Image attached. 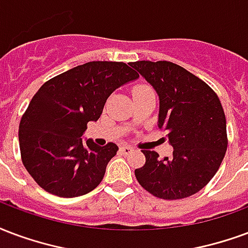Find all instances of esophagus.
<instances>
[{"label": "esophagus", "mask_w": 248, "mask_h": 248, "mask_svg": "<svg viewBox=\"0 0 248 248\" xmlns=\"http://www.w3.org/2000/svg\"><path fill=\"white\" fill-rule=\"evenodd\" d=\"M134 148L131 147V146H122L121 147V152L122 154H124V155H127V154H130V152H133Z\"/></svg>", "instance_id": "obj_1"}]
</instances>
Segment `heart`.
<instances>
[{
    "label": "heart",
    "instance_id": "obj_1",
    "mask_svg": "<svg viewBox=\"0 0 248 248\" xmlns=\"http://www.w3.org/2000/svg\"><path fill=\"white\" fill-rule=\"evenodd\" d=\"M147 92H154L152 88L147 84H138L133 88V96H137V94H142V93H147Z\"/></svg>",
    "mask_w": 248,
    "mask_h": 248
}]
</instances>
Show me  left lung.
<instances>
[{
    "label": "left lung",
    "mask_w": 248,
    "mask_h": 248,
    "mask_svg": "<svg viewBox=\"0 0 248 248\" xmlns=\"http://www.w3.org/2000/svg\"><path fill=\"white\" fill-rule=\"evenodd\" d=\"M159 94L157 127L173 147L170 156L142 150L144 166L135 177L152 196L181 200L202 189L217 173L227 150L226 117L217 93L172 62L130 63Z\"/></svg>",
    "instance_id": "left-lung-1"
}]
</instances>
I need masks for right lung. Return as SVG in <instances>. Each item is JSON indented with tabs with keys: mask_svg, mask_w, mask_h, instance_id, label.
I'll list each match as a JSON object with an SVG mask.
<instances>
[{
	"mask_svg": "<svg viewBox=\"0 0 248 248\" xmlns=\"http://www.w3.org/2000/svg\"><path fill=\"white\" fill-rule=\"evenodd\" d=\"M122 62H89L46 81L19 124L23 166L46 192L78 197L100 184L118 147L80 138L97 121L108 97L139 75Z\"/></svg>",
	"mask_w": 248,
	"mask_h": 248,
	"instance_id": "obj_1",
	"label": "right lung"
}]
</instances>
